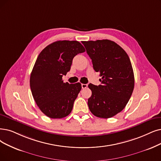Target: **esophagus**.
Segmentation results:
<instances>
[{
    "label": "esophagus",
    "mask_w": 161,
    "mask_h": 161,
    "mask_svg": "<svg viewBox=\"0 0 161 161\" xmlns=\"http://www.w3.org/2000/svg\"><path fill=\"white\" fill-rule=\"evenodd\" d=\"M81 86H82V88H86L88 86L86 84H82Z\"/></svg>",
    "instance_id": "obj_1"
}]
</instances>
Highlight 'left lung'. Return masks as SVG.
<instances>
[{"instance_id": "1", "label": "left lung", "mask_w": 161, "mask_h": 161, "mask_svg": "<svg viewBox=\"0 0 161 161\" xmlns=\"http://www.w3.org/2000/svg\"><path fill=\"white\" fill-rule=\"evenodd\" d=\"M102 84L91 83L89 110L95 116L110 118L124 110L134 88V74L129 56L119 45L108 40L82 42Z\"/></svg>"}]
</instances>
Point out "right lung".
<instances>
[{
    "label": "right lung",
    "mask_w": 161,
    "mask_h": 161,
    "mask_svg": "<svg viewBox=\"0 0 161 161\" xmlns=\"http://www.w3.org/2000/svg\"><path fill=\"white\" fill-rule=\"evenodd\" d=\"M85 51L77 41H57L38 55L30 75L32 96L40 110L53 119L65 118L71 112L82 88L80 82H64L62 77L70 69L74 57Z\"/></svg>",
    "instance_id": "obj_1"
}]
</instances>
